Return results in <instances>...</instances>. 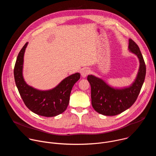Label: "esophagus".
Wrapping results in <instances>:
<instances>
[{
    "instance_id": "1",
    "label": "esophagus",
    "mask_w": 156,
    "mask_h": 156,
    "mask_svg": "<svg viewBox=\"0 0 156 156\" xmlns=\"http://www.w3.org/2000/svg\"><path fill=\"white\" fill-rule=\"evenodd\" d=\"M90 70L87 69H83V70L81 71V76H82L83 78H85V77H86V76H87L89 73H90Z\"/></svg>"
}]
</instances>
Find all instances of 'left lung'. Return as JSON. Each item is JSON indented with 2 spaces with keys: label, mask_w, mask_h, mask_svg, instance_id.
<instances>
[{
  "label": "left lung",
  "mask_w": 156,
  "mask_h": 156,
  "mask_svg": "<svg viewBox=\"0 0 156 156\" xmlns=\"http://www.w3.org/2000/svg\"><path fill=\"white\" fill-rule=\"evenodd\" d=\"M128 50L137 56L140 62L137 76L130 86L114 87L101 78L92 75L87 76V81L91 87L93 107L102 115L114 116L121 114L135 103L140 93L146 76V65L139 47L130 39Z\"/></svg>",
  "instance_id": "8db88e82"
}]
</instances>
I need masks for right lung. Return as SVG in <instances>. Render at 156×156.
<instances>
[{"label":"right lung","mask_w":156,"mask_h":156,"mask_svg":"<svg viewBox=\"0 0 156 156\" xmlns=\"http://www.w3.org/2000/svg\"><path fill=\"white\" fill-rule=\"evenodd\" d=\"M28 43L20 51L15 65L16 86L25 104L33 112L47 117L57 116L68 107L72 87L80 78V74L76 73L67 76L49 90H39L29 86L23 76L24 54Z\"/></svg>","instance_id":"obj_1"}]
</instances>
